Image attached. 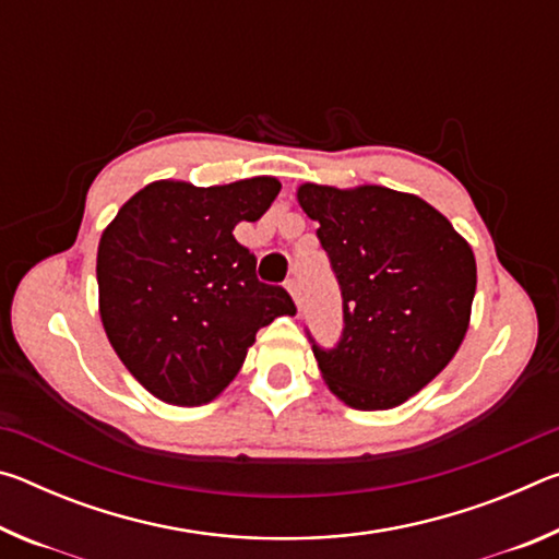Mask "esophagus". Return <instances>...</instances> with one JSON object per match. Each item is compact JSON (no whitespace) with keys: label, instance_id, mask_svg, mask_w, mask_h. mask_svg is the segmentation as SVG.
<instances>
[{"label":"esophagus","instance_id":"1","mask_svg":"<svg viewBox=\"0 0 559 559\" xmlns=\"http://www.w3.org/2000/svg\"><path fill=\"white\" fill-rule=\"evenodd\" d=\"M286 288L290 290V296H293V300H296V306L300 308V302H302V293H300V281H298V278H288V283H286Z\"/></svg>","mask_w":559,"mask_h":559}]
</instances>
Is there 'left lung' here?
<instances>
[{
  "label": "left lung",
  "mask_w": 559,
  "mask_h": 559,
  "mask_svg": "<svg viewBox=\"0 0 559 559\" xmlns=\"http://www.w3.org/2000/svg\"><path fill=\"white\" fill-rule=\"evenodd\" d=\"M298 202L343 296V333L320 372L355 409H392L456 355L476 293V259L447 216L386 187L302 185Z\"/></svg>",
  "instance_id": "8db88e82"
}]
</instances>
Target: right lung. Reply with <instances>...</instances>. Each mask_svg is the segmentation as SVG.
I'll list each match as a JSON object with an SVG mask.
<instances>
[{"instance_id":"add662e5","label":"right lung","mask_w":559,"mask_h":559,"mask_svg":"<svg viewBox=\"0 0 559 559\" xmlns=\"http://www.w3.org/2000/svg\"><path fill=\"white\" fill-rule=\"evenodd\" d=\"M278 192L273 177L153 182L103 231V328L130 374L163 402H212L259 330L296 313L288 290L261 283L257 257L234 239V226L261 219Z\"/></svg>"}]
</instances>
